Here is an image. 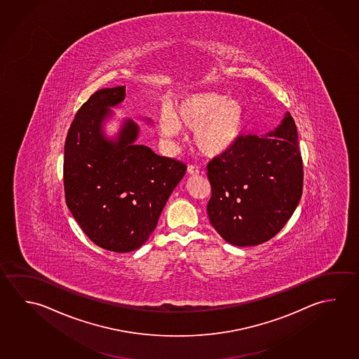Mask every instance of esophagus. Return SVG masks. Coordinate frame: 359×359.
<instances>
[{
    "mask_svg": "<svg viewBox=\"0 0 359 359\" xmlns=\"http://www.w3.org/2000/svg\"><path fill=\"white\" fill-rule=\"evenodd\" d=\"M201 171H199V168L198 166H195V165H189L188 166V174L189 175H198Z\"/></svg>",
    "mask_w": 359,
    "mask_h": 359,
    "instance_id": "obj_1",
    "label": "esophagus"
}]
</instances>
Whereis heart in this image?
Here are the masks:
<instances>
[{
	"instance_id": "obj_1",
	"label": "heart",
	"mask_w": 359,
	"mask_h": 359,
	"mask_svg": "<svg viewBox=\"0 0 359 359\" xmlns=\"http://www.w3.org/2000/svg\"><path fill=\"white\" fill-rule=\"evenodd\" d=\"M245 108L236 100L212 92L184 95L158 118V128L166 139L180 128L194 131L196 150L208 158L223 155L245 128Z\"/></svg>"
}]
</instances>
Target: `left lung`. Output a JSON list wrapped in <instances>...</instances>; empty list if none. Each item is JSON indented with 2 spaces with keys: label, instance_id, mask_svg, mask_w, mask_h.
I'll use <instances>...</instances> for the list:
<instances>
[{
  "label": "left lung",
  "instance_id": "1",
  "mask_svg": "<svg viewBox=\"0 0 359 359\" xmlns=\"http://www.w3.org/2000/svg\"><path fill=\"white\" fill-rule=\"evenodd\" d=\"M207 169L210 224L231 245L264 243L283 229L302 198L304 169L295 121L286 114L267 136L241 135Z\"/></svg>",
  "mask_w": 359,
  "mask_h": 359
}]
</instances>
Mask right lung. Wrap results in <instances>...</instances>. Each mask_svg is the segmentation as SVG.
Instances as JSON below:
<instances>
[{
  "mask_svg": "<svg viewBox=\"0 0 359 359\" xmlns=\"http://www.w3.org/2000/svg\"><path fill=\"white\" fill-rule=\"evenodd\" d=\"M125 87L103 88L78 109L64 146V193L88 238L108 251H135L158 224L187 165L136 145L139 126L126 120L117 141L102 122L125 100Z\"/></svg>",
  "mask_w": 359,
  "mask_h": 359,
  "instance_id": "add662e5",
  "label": "right lung"
}]
</instances>
